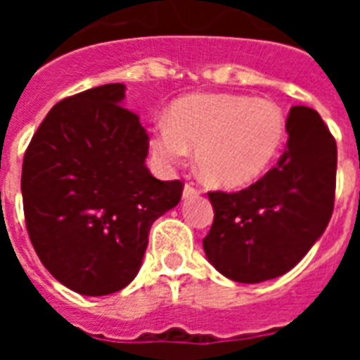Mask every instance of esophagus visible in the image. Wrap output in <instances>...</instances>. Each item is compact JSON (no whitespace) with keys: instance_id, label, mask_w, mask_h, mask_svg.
<instances>
[{"instance_id":"obj_1","label":"esophagus","mask_w":360,"mask_h":360,"mask_svg":"<svg viewBox=\"0 0 360 360\" xmlns=\"http://www.w3.org/2000/svg\"><path fill=\"white\" fill-rule=\"evenodd\" d=\"M200 191L196 189V187H193L191 186V184H186V186H184V193H182V198L184 200H191V198H195L196 195H198Z\"/></svg>"}]
</instances>
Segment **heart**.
<instances>
[{"mask_svg": "<svg viewBox=\"0 0 360 360\" xmlns=\"http://www.w3.org/2000/svg\"><path fill=\"white\" fill-rule=\"evenodd\" d=\"M285 136L279 108L236 94H196L178 98L169 117L153 124V153L164 165L180 164L196 148V165L219 187L256 180L274 160Z\"/></svg>", "mask_w": 360, "mask_h": 360, "instance_id": "b5f03b06", "label": "heart"}]
</instances>
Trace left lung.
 <instances>
[{"instance_id":"8db88e82","label":"left lung","mask_w":360,"mask_h":360,"mask_svg":"<svg viewBox=\"0 0 360 360\" xmlns=\"http://www.w3.org/2000/svg\"><path fill=\"white\" fill-rule=\"evenodd\" d=\"M287 149L263 178L238 193H209L214 221L203 250L219 274L262 283L294 269L333 212L337 146L316 110L294 106Z\"/></svg>"}]
</instances>
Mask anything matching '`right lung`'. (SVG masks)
I'll list each match as a JSON object with an SVG mask.
<instances>
[{
    "mask_svg": "<svg viewBox=\"0 0 360 360\" xmlns=\"http://www.w3.org/2000/svg\"><path fill=\"white\" fill-rule=\"evenodd\" d=\"M126 86L63 98L23 158L27 231L41 263L70 290L108 295L141 270L153 221L176 207L180 180L149 173V136L124 108Z\"/></svg>",
    "mask_w": 360,
    "mask_h": 360,
    "instance_id": "right-lung-1",
    "label": "right lung"
}]
</instances>
